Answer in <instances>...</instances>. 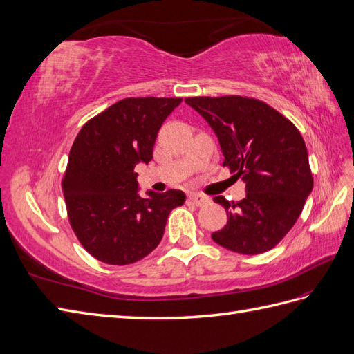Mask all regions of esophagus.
Segmentation results:
<instances>
[{"mask_svg":"<svg viewBox=\"0 0 354 354\" xmlns=\"http://www.w3.org/2000/svg\"><path fill=\"white\" fill-rule=\"evenodd\" d=\"M187 204H194V205H203V204H205V203H209V198L207 196H204V195H201V194H195V192H192V194H189L187 195Z\"/></svg>","mask_w":354,"mask_h":354,"instance_id":"1","label":"esophagus"}]
</instances>
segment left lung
I'll return each instance as SVG.
<instances>
[{"label": "left lung", "mask_w": 354, "mask_h": 354, "mask_svg": "<svg viewBox=\"0 0 354 354\" xmlns=\"http://www.w3.org/2000/svg\"><path fill=\"white\" fill-rule=\"evenodd\" d=\"M216 133L223 167L246 183L237 203L223 196L227 225L212 239L232 252L257 255L277 246L299 219L314 178L297 127L267 103L243 96L187 97Z\"/></svg>", "instance_id": "1"}]
</instances>
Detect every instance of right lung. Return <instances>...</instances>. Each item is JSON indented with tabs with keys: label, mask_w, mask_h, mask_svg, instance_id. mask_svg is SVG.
<instances>
[{
	"label": "right lung",
	"mask_w": 354,
	"mask_h": 354,
	"mask_svg": "<svg viewBox=\"0 0 354 354\" xmlns=\"http://www.w3.org/2000/svg\"><path fill=\"white\" fill-rule=\"evenodd\" d=\"M180 97H127L88 120L75 138L63 178L71 227L99 261L126 266L156 248L182 191L138 194L136 163H149L162 123Z\"/></svg>",
	"instance_id": "add662e5"
}]
</instances>
